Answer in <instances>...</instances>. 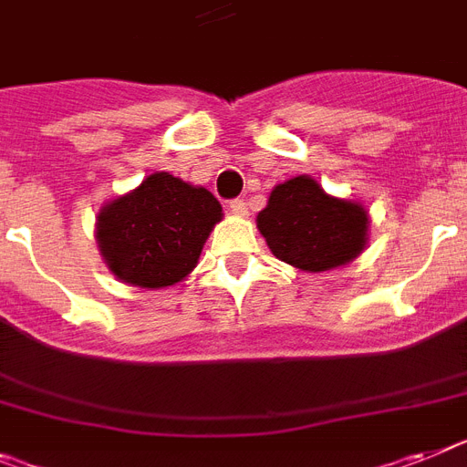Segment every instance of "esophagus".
Instances as JSON below:
<instances>
[{"mask_svg": "<svg viewBox=\"0 0 467 467\" xmlns=\"http://www.w3.org/2000/svg\"><path fill=\"white\" fill-rule=\"evenodd\" d=\"M230 211H233L234 215H246V202H244V199H233V202H230Z\"/></svg>", "mask_w": 467, "mask_h": 467, "instance_id": "34e87169", "label": "esophagus"}]
</instances>
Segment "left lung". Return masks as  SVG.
I'll return each mask as SVG.
<instances>
[{"mask_svg": "<svg viewBox=\"0 0 467 467\" xmlns=\"http://www.w3.org/2000/svg\"><path fill=\"white\" fill-rule=\"evenodd\" d=\"M258 230L280 261L320 273L363 252L368 211L325 194L316 180L299 175L270 192L268 206L258 213Z\"/></svg>", "mask_w": 467, "mask_h": 467, "instance_id": "left-lung-1", "label": "left lung"}]
</instances>
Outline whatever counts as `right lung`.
I'll return each instance as SVG.
<instances>
[{"label":"right lung","instance_id":"right-lung-1","mask_svg":"<svg viewBox=\"0 0 467 467\" xmlns=\"http://www.w3.org/2000/svg\"><path fill=\"white\" fill-rule=\"evenodd\" d=\"M221 218V203L209 190L154 173L101 209L97 240L113 275L135 287H168L197 265Z\"/></svg>","mask_w":467,"mask_h":467}]
</instances>
